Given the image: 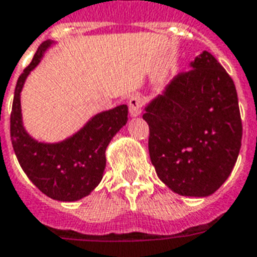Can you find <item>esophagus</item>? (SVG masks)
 <instances>
[{
    "instance_id": "esophagus-1",
    "label": "esophagus",
    "mask_w": 257,
    "mask_h": 257,
    "mask_svg": "<svg viewBox=\"0 0 257 257\" xmlns=\"http://www.w3.org/2000/svg\"><path fill=\"white\" fill-rule=\"evenodd\" d=\"M143 97L140 94H133L128 99V106H129V113L132 117L140 115L143 109Z\"/></svg>"
}]
</instances>
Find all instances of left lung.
Segmentation results:
<instances>
[{"label":"left lung","mask_w":257,"mask_h":257,"mask_svg":"<svg viewBox=\"0 0 257 257\" xmlns=\"http://www.w3.org/2000/svg\"><path fill=\"white\" fill-rule=\"evenodd\" d=\"M146 106L151 162L164 185L186 197H207L230 175L242 125L237 91L217 59L203 51Z\"/></svg>","instance_id":"8db88e82"}]
</instances>
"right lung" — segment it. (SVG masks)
I'll list each match as a JSON object with an SVG mask.
<instances>
[{
	"label": "right lung",
	"mask_w": 257,
	"mask_h": 257,
	"mask_svg": "<svg viewBox=\"0 0 257 257\" xmlns=\"http://www.w3.org/2000/svg\"><path fill=\"white\" fill-rule=\"evenodd\" d=\"M54 42L39 47L32 62L20 75L11 113V139L20 166L47 197L72 202L93 191L102 179L109 143L128 121V106L120 105L91 117L75 135L59 143H40L25 131L20 95L27 76Z\"/></svg>",
	"instance_id": "1"
}]
</instances>
